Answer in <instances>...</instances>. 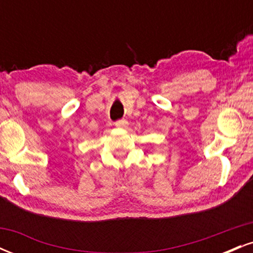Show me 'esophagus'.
Returning a JSON list of instances; mask_svg holds the SVG:
<instances>
[{
    "label": "esophagus",
    "mask_w": 253,
    "mask_h": 253,
    "mask_svg": "<svg viewBox=\"0 0 253 253\" xmlns=\"http://www.w3.org/2000/svg\"><path fill=\"white\" fill-rule=\"evenodd\" d=\"M115 126L119 127V128H126V127L128 126V121L125 120V119H121V120H119L115 123Z\"/></svg>",
    "instance_id": "esophagus-1"
}]
</instances>
